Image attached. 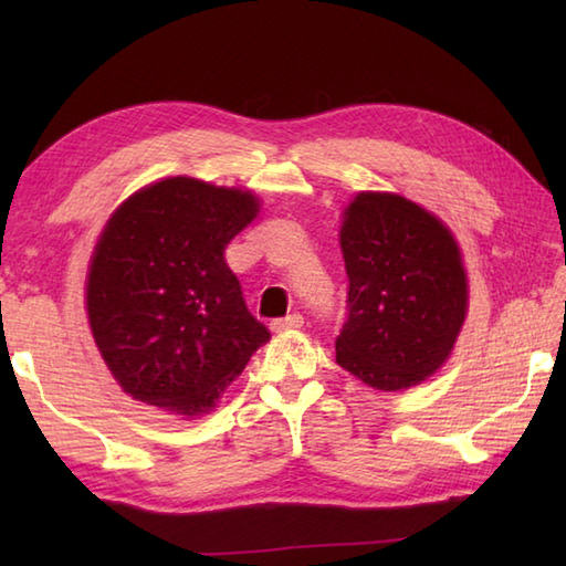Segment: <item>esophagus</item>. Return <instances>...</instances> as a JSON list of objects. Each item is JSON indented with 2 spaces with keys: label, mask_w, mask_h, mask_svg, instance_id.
Returning a JSON list of instances; mask_svg holds the SVG:
<instances>
[{
  "label": "esophagus",
  "mask_w": 566,
  "mask_h": 566,
  "mask_svg": "<svg viewBox=\"0 0 566 566\" xmlns=\"http://www.w3.org/2000/svg\"><path fill=\"white\" fill-rule=\"evenodd\" d=\"M302 326H304V316H302V314H290V316L276 318V321H272V323H270V328H272L274 333L296 331V328H302Z\"/></svg>",
  "instance_id": "34e87169"
}]
</instances>
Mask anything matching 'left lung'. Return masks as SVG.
Wrapping results in <instances>:
<instances>
[{
    "mask_svg": "<svg viewBox=\"0 0 566 566\" xmlns=\"http://www.w3.org/2000/svg\"><path fill=\"white\" fill-rule=\"evenodd\" d=\"M340 248L350 286L335 363L371 389L416 387L450 357L467 316L457 240L418 203L359 191Z\"/></svg>",
    "mask_w": 566,
    "mask_h": 566,
    "instance_id": "left-lung-1",
    "label": "left lung"
}]
</instances>
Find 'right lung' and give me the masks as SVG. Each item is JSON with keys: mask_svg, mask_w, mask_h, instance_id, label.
<instances>
[{"mask_svg": "<svg viewBox=\"0 0 566 566\" xmlns=\"http://www.w3.org/2000/svg\"><path fill=\"white\" fill-rule=\"evenodd\" d=\"M260 211L243 189L167 177L106 221L87 274L90 328L136 401L203 416L270 340L223 250Z\"/></svg>", "mask_w": 566, "mask_h": 566, "instance_id": "right-lung-1", "label": "right lung"}]
</instances>
